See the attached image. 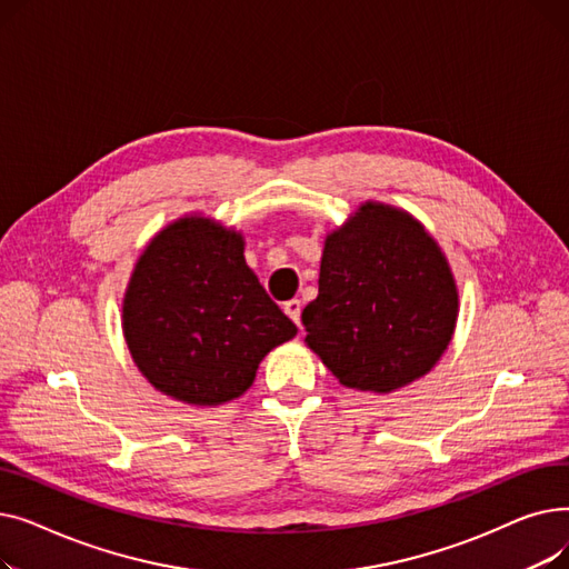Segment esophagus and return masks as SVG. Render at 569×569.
Masks as SVG:
<instances>
[{
	"instance_id": "esophagus-1",
	"label": "esophagus",
	"mask_w": 569,
	"mask_h": 569,
	"mask_svg": "<svg viewBox=\"0 0 569 569\" xmlns=\"http://www.w3.org/2000/svg\"><path fill=\"white\" fill-rule=\"evenodd\" d=\"M283 311H286V316H288L295 325L302 327V302H300V300H288V302L283 305Z\"/></svg>"
}]
</instances>
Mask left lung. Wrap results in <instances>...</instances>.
I'll list each match as a JSON object with an SVG mask.
<instances>
[{
	"label": "left lung",
	"instance_id": "1",
	"mask_svg": "<svg viewBox=\"0 0 569 569\" xmlns=\"http://www.w3.org/2000/svg\"><path fill=\"white\" fill-rule=\"evenodd\" d=\"M459 292L445 253L403 209L365 202L325 239L307 346L341 385L387 395L429 373L455 335Z\"/></svg>",
	"mask_w": 569,
	"mask_h": 569
}]
</instances>
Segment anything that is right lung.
Here are the masks:
<instances>
[{
    "label": "right lung",
    "instance_id": "right-lung-1",
    "mask_svg": "<svg viewBox=\"0 0 569 569\" xmlns=\"http://www.w3.org/2000/svg\"><path fill=\"white\" fill-rule=\"evenodd\" d=\"M122 330L140 373L191 406L242 397L262 357L297 335L247 264L242 232L204 217L177 219L144 247Z\"/></svg>",
    "mask_w": 569,
    "mask_h": 569
}]
</instances>
